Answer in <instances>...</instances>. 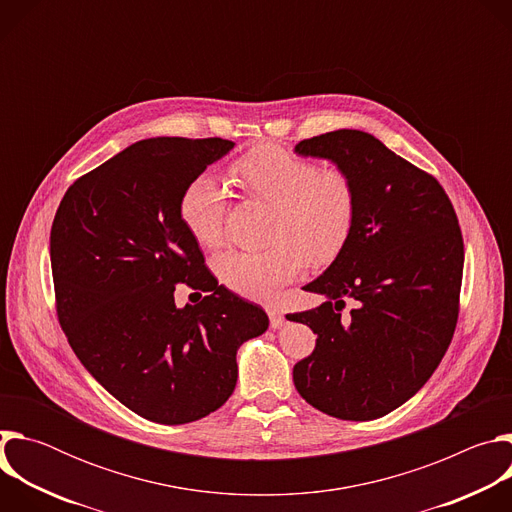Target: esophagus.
<instances>
[{
  "instance_id": "1",
  "label": "esophagus",
  "mask_w": 512,
  "mask_h": 512,
  "mask_svg": "<svg viewBox=\"0 0 512 512\" xmlns=\"http://www.w3.org/2000/svg\"><path fill=\"white\" fill-rule=\"evenodd\" d=\"M267 316H269V326H271L273 330L281 328V326H283V322H285L283 314H281V312H279V308H275V306H267Z\"/></svg>"
}]
</instances>
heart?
Here are the masks:
<instances>
[{
	"mask_svg": "<svg viewBox=\"0 0 512 512\" xmlns=\"http://www.w3.org/2000/svg\"><path fill=\"white\" fill-rule=\"evenodd\" d=\"M229 176L245 196L271 204L265 247L229 249L214 259L216 277L235 294L267 300L296 279L304 263L330 265L346 247L358 214V188L348 170L320 168L275 145H259L231 164ZM178 212L198 245L221 243L227 196L216 178L188 180Z\"/></svg>",
	"mask_w": 512,
	"mask_h": 512,
	"instance_id": "1",
	"label": "heart"
}]
</instances>
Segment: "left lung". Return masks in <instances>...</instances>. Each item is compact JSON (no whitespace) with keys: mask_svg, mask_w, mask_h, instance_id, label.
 <instances>
[{"mask_svg":"<svg viewBox=\"0 0 512 512\" xmlns=\"http://www.w3.org/2000/svg\"><path fill=\"white\" fill-rule=\"evenodd\" d=\"M296 152L348 170L358 214L342 253L304 287L328 302L287 316L318 334L294 385L332 417L377 419L427 383L452 342L464 271L458 216L440 182L371 133H322ZM346 297L355 308L342 319Z\"/></svg>","mask_w":512,"mask_h":512,"instance_id":"1","label":"left lung"}]
</instances>
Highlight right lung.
<instances>
[{"label":"right lung","instance_id":"1","mask_svg":"<svg viewBox=\"0 0 512 512\" xmlns=\"http://www.w3.org/2000/svg\"><path fill=\"white\" fill-rule=\"evenodd\" d=\"M235 143L141 139L72 184L50 231L58 322L83 367L127 409L164 425L216 411L237 385L239 346L267 314L218 285L178 200ZM186 282L207 296L176 309Z\"/></svg>","mask_w":512,"mask_h":512}]
</instances>
